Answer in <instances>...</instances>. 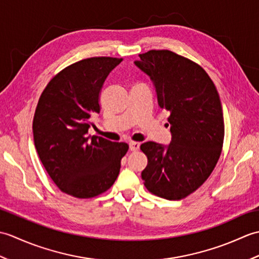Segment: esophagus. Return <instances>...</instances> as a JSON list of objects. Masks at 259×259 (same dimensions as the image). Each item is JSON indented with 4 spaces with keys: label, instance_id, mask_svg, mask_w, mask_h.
Returning a JSON list of instances; mask_svg holds the SVG:
<instances>
[{
    "label": "esophagus",
    "instance_id": "obj_1",
    "mask_svg": "<svg viewBox=\"0 0 259 259\" xmlns=\"http://www.w3.org/2000/svg\"><path fill=\"white\" fill-rule=\"evenodd\" d=\"M129 147H130L131 151H137L139 149L140 144H139V142H137V141H131L129 144Z\"/></svg>",
    "mask_w": 259,
    "mask_h": 259
}]
</instances>
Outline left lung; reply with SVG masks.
<instances>
[{
	"label": "left lung",
	"instance_id": "8db88e82",
	"mask_svg": "<svg viewBox=\"0 0 259 259\" xmlns=\"http://www.w3.org/2000/svg\"><path fill=\"white\" fill-rule=\"evenodd\" d=\"M136 65L150 76L158 104L169 111L172 139L140 146L148 158L141 178L148 191L180 200L205 183L221 157L225 124L216 85L199 64L169 50L139 54Z\"/></svg>",
	"mask_w": 259,
	"mask_h": 259
}]
</instances>
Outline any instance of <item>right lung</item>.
Instances as JSON below:
<instances>
[{"mask_svg": "<svg viewBox=\"0 0 259 259\" xmlns=\"http://www.w3.org/2000/svg\"><path fill=\"white\" fill-rule=\"evenodd\" d=\"M122 58L93 57L60 71L41 93L33 118L34 146L59 189L88 199L111 187L129 149L125 142L88 137L91 115L100 112L104 80Z\"/></svg>", "mask_w": 259, "mask_h": 259, "instance_id": "obj_1", "label": "right lung"}]
</instances>
